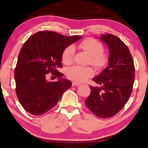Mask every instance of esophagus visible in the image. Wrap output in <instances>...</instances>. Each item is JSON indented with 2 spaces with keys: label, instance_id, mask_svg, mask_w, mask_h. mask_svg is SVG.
<instances>
[{
  "label": "esophagus",
  "instance_id": "1",
  "mask_svg": "<svg viewBox=\"0 0 148 148\" xmlns=\"http://www.w3.org/2000/svg\"><path fill=\"white\" fill-rule=\"evenodd\" d=\"M81 84L80 83H77V82H73L72 83V85H73V86H79Z\"/></svg>",
  "mask_w": 148,
  "mask_h": 148
}]
</instances>
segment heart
Here are the masks:
<instances>
[{
  "instance_id": "heart-1",
  "label": "heart",
  "mask_w": 148,
  "mask_h": 148,
  "mask_svg": "<svg viewBox=\"0 0 148 148\" xmlns=\"http://www.w3.org/2000/svg\"><path fill=\"white\" fill-rule=\"evenodd\" d=\"M78 47L86 52L90 56L89 63L96 69L101 70L108 64V56L104 52V46L98 40L94 38H87L79 44ZM75 49L73 46L66 47L62 54V63L69 65L73 62ZM94 71L90 66H73L66 71V75L75 82H83L94 75Z\"/></svg>"
}]
</instances>
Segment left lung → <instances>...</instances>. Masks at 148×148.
<instances>
[{"instance_id": "1", "label": "left lung", "mask_w": 148, "mask_h": 148, "mask_svg": "<svg viewBox=\"0 0 148 148\" xmlns=\"http://www.w3.org/2000/svg\"><path fill=\"white\" fill-rule=\"evenodd\" d=\"M108 46V66L92 79L100 88L90 86L91 93L85 100L88 108L100 118L117 114L128 101L135 79L132 56L124 42L112 34L101 36Z\"/></svg>"}]
</instances>
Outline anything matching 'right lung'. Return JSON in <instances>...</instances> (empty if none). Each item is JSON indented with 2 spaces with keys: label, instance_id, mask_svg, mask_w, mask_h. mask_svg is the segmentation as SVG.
<instances>
[{
  "label": "right lung",
  "instance_id": "1",
  "mask_svg": "<svg viewBox=\"0 0 148 148\" xmlns=\"http://www.w3.org/2000/svg\"><path fill=\"white\" fill-rule=\"evenodd\" d=\"M82 38L71 37L52 31L37 32L28 38L20 50L15 69L16 94L20 104L30 114L38 116L57 104L64 91L71 87L69 80L62 78V54L65 48ZM49 72L60 79L48 82Z\"/></svg>",
  "mask_w": 148,
  "mask_h": 148
}]
</instances>
